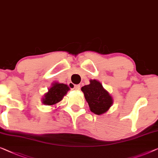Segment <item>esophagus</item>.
<instances>
[{"instance_id":"esophagus-1","label":"esophagus","mask_w":158,"mask_h":158,"mask_svg":"<svg viewBox=\"0 0 158 158\" xmlns=\"http://www.w3.org/2000/svg\"><path fill=\"white\" fill-rule=\"evenodd\" d=\"M73 89L75 90H79L80 89H81V85H75Z\"/></svg>"}]
</instances>
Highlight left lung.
<instances>
[{
    "mask_svg": "<svg viewBox=\"0 0 158 158\" xmlns=\"http://www.w3.org/2000/svg\"><path fill=\"white\" fill-rule=\"evenodd\" d=\"M81 90L90 111L96 115L106 113L113 103V97L97 80H90V84L82 87Z\"/></svg>",
    "mask_w": 158,
    "mask_h": 158,
    "instance_id": "1",
    "label": "left lung"
}]
</instances>
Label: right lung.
<instances>
[{
	"mask_svg": "<svg viewBox=\"0 0 158 158\" xmlns=\"http://www.w3.org/2000/svg\"><path fill=\"white\" fill-rule=\"evenodd\" d=\"M69 90L70 88L68 85L55 82L52 84L51 88H48V92L43 95L41 100L42 103L49 106H56L63 100L64 96Z\"/></svg>",
	"mask_w": 158,
	"mask_h": 158,
	"instance_id": "obj_1",
	"label": "right lung"
}]
</instances>
